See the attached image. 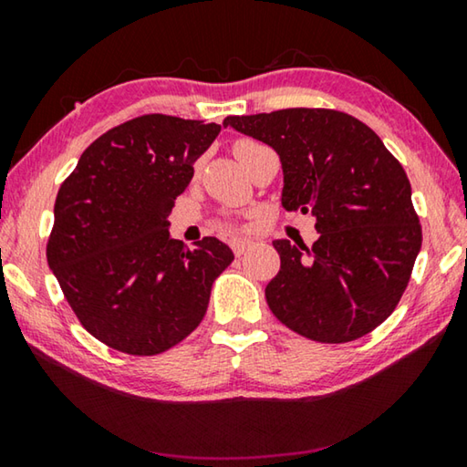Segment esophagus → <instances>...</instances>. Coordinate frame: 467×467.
Listing matches in <instances>:
<instances>
[{
	"label": "esophagus",
	"mask_w": 467,
	"mask_h": 467,
	"mask_svg": "<svg viewBox=\"0 0 467 467\" xmlns=\"http://www.w3.org/2000/svg\"><path fill=\"white\" fill-rule=\"evenodd\" d=\"M249 244H251V241H241V239H234V241H231V249H233V253L236 257H241L244 251L249 249Z\"/></svg>",
	"instance_id": "1"
}]
</instances>
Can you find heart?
<instances>
[{
	"instance_id": "heart-1",
	"label": "heart",
	"mask_w": 467,
	"mask_h": 467,
	"mask_svg": "<svg viewBox=\"0 0 467 467\" xmlns=\"http://www.w3.org/2000/svg\"><path fill=\"white\" fill-rule=\"evenodd\" d=\"M264 148H265V146L262 144V141L251 140V138H241V140L234 141L233 152H234L236 158H239V162L244 167L249 158H251L253 154H255V152H259V150H264Z\"/></svg>"
}]
</instances>
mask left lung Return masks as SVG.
<instances>
[{"label":"left lung","instance_id":"left-lung-1","mask_svg":"<svg viewBox=\"0 0 467 467\" xmlns=\"http://www.w3.org/2000/svg\"><path fill=\"white\" fill-rule=\"evenodd\" d=\"M228 125L280 154L284 210L317 218L313 247L274 241L280 272L265 288L272 313L321 344L370 334L398 306L422 244L404 167L342 110L282 109L226 117Z\"/></svg>","mask_w":467,"mask_h":467}]
</instances>
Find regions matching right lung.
I'll return each instance as SVG.
<instances>
[{
  "label": "right lung",
  "mask_w": 467,
  "mask_h": 467,
  "mask_svg": "<svg viewBox=\"0 0 467 467\" xmlns=\"http://www.w3.org/2000/svg\"><path fill=\"white\" fill-rule=\"evenodd\" d=\"M220 125L150 113L84 150L55 200L47 262L90 336L154 357L200 326L212 284L233 264L216 236L187 249L169 214Z\"/></svg>",
  "instance_id": "obj_1"
}]
</instances>
